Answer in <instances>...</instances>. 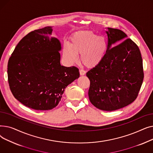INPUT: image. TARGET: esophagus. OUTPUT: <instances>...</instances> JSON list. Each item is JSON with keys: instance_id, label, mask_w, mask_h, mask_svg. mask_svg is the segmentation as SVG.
Listing matches in <instances>:
<instances>
[{"instance_id": "34e87169", "label": "esophagus", "mask_w": 153, "mask_h": 153, "mask_svg": "<svg viewBox=\"0 0 153 153\" xmlns=\"http://www.w3.org/2000/svg\"><path fill=\"white\" fill-rule=\"evenodd\" d=\"M79 72H80V75L81 76H84L85 74V71L82 69H80Z\"/></svg>"}]
</instances>
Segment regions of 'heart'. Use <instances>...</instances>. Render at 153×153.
Instances as JSON below:
<instances>
[{
    "label": "heart",
    "mask_w": 153,
    "mask_h": 153,
    "mask_svg": "<svg viewBox=\"0 0 153 153\" xmlns=\"http://www.w3.org/2000/svg\"><path fill=\"white\" fill-rule=\"evenodd\" d=\"M107 48V42L103 37L91 31H80L71 38L69 45H63L62 56L68 64H73L77 61V54H81L82 63L88 68H93L103 61Z\"/></svg>",
    "instance_id": "obj_1"
}]
</instances>
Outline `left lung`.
Masks as SVG:
<instances>
[{
	"instance_id": "8db88e82",
	"label": "left lung",
	"mask_w": 153,
	"mask_h": 153,
	"mask_svg": "<svg viewBox=\"0 0 153 153\" xmlns=\"http://www.w3.org/2000/svg\"><path fill=\"white\" fill-rule=\"evenodd\" d=\"M105 32L108 48L105 57L86 73L91 82L88 94L95 107L114 111L137 97L144 78L143 60L138 46L123 31L107 28Z\"/></svg>"
}]
</instances>
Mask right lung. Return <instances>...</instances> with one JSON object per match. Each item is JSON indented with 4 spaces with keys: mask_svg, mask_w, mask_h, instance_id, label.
Here are the masks:
<instances>
[{
    "mask_svg": "<svg viewBox=\"0 0 153 153\" xmlns=\"http://www.w3.org/2000/svg\"><path fill=\"white\" fill-rule=\"evenodd\" d=\"M52 31V27H46L30 32L8 62V81L14 97L36 110L57 106L66 87L80 75L76 67L61 65V45L51 36Z\"/></svg>",
    "mask_w": 153,
    "mask_h": 153,
    "instance_id": "obj_1",
    "label": "right lung"
}]
</instances>
